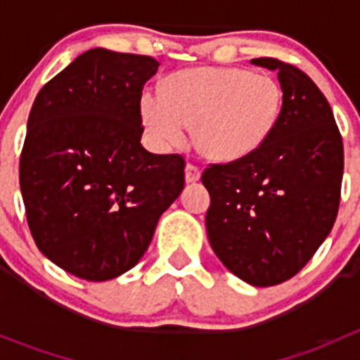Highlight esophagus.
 I'll list each match as a JSON object with an SVG mask.
<instances>
[{"label": "esophagus", "instance_id": "1", "mask_svg": "<svg viewBox=\"0 0 360 360\" xmlns=\"http://www.w3.org/2000/svg\"><path fill=\"white\" fill-rule=\"evenodd\" d=\"M184 176H186V183H197L202 176V170L198 169V167L188 163L186 170H184Z\"/></svg>", "mask_w": 360, "mask_h": 360}]
</instances>
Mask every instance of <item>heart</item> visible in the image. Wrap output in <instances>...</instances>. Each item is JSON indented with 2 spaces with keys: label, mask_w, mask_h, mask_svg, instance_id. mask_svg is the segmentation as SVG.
<instances>
[{
  "label": "heart",
  "mask_w": 360,
  "mask_h": 360,
  "mask_svg": "<svg viewBox=\"0 0 360 360\" xmlns=\"http://www.w3.org/2000/svg\"><path fill=\"white\" fill-rule=\"evenodd\" d=\"M281 83L237 68H191L167 76L160 99L144 94L141 118L155 144L183 143L184 129L207 160L238 162L264 146L282 111Z\"/></svg>",
  "instance_id": "b5f03b06"
}]
</instances>
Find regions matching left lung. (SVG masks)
I'll list each match as a JSON object with an SVG mask.
<instances>
[{
    "label": "left lung",
    "mask_w": 360,
    "mask_h": 360,
    "mask_svg": "<svg viewBox=\"0 0 360 360\" xmlns=\"http://www.w3.org/2000/svg\"><path fill=\"white\" fill-rule=\"evenodd\" d=\"M284 101L270 139L250 157L212 163L207 237L221 263L256 288L294 277L328 238L340 207L343 141L324 94L301 69L271 57Z\"/></svg>",
    "instance_id": "8db88e82"
}]
</instances>
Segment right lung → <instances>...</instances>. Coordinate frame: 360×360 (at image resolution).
Instances as JSON below:
<instances>
[{
    "label": "right lung",
    "mask_w": 360,
    "mask_h": 360,
    "mask_svg": "<svg viewBox=\"0 0 360 360\" xmlns=\"http://www.w3.org/2000/svg\"><path fill=\"white\" fill-rule=\"evenodd\" d=\"M148 56L92 49L36 96L20 155L29 230L52 263L90 282L139 263L184 188V158L141 144Z\"/></svg>",
    "instance_id": "1"
}]
</instances>
